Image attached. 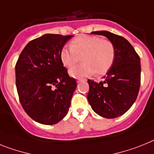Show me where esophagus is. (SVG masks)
Returning <instances> with one entry per match:
<instances>
[{
    "label": "esophagus",
    "mask_w": 154,
    "mask_h": 154,
    "mask_svg": "<svg viewBox=\"0 0 154 154\" xmlns=\"http://www.w3.org/2000/svg\"><path fill=\"white\" fill-rule=\"evenodd\" d=\"M82 81H86V80L82 79V78H79V79L77 80V83H81V82H82Z\"/></svg>",
    "instance_id": "obj_1"
}]
</instances>
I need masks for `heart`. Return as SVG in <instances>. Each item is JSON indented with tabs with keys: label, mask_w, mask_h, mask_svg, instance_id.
Returning a JSON list of instances; mask_svg holds the SVG:
<instances>
[{
	"label": "heart",
	"mask_w": 154,
	"mask_h": 154,
	"mask_svg": "<svg viewBox=\"0 0 154 154\" xmlns=\"http://www.w3.org/2000/svg\"><path fill=\"white\" fill-rule=\"evenodd\" d=\"M60 60L63 66L71 68L80 59L83 63L69 69L71 77L81 78L96 73L104 75L114 63L116 51L113 44L99 37L80 35L70 42V48L64 47L60 51Z\"/></svg>",
	"instance_id": "b5f03b06"
}]
</instances>
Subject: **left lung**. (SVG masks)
Segmentation results:
<instances>
[{"instance_id": "8db88e82", "label": "left lung", "mask_w": 154, "mask_h": 154, "mask_svg": "<svg viewBox=\"0 0 154 154\" xmlns=\"http://www.w3.org/2000/svg\"><path fill=\"white\" fill-rule=\"evenodd\" d=\"M91 34L103 35L113 44L114 63L104 81L88 80V100L97 114L108 119L118 117L131 108L140 87V58L132 45L123 37L109 31H94Z\"/></svg>"}]
</instances>
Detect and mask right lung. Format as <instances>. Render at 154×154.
<instances>
[{
  "label": "right lung",
  "mask_w": 154,
  "mask_h": 154,
  "mask_svg": "<svg viewBox=\"0 0 154 154\" xmlns=\"http://www.w3.org/2000/svg\"><path fill=\"white\" fill-rule=\"evenodd\" d=\"M73 35L46 33L29 41L15 65L19 101L26 113L42 125L57 124L67 114L77 88L60 60V51Z\"/></svg>",
  "instance_id": "1"
}]
</instances>
